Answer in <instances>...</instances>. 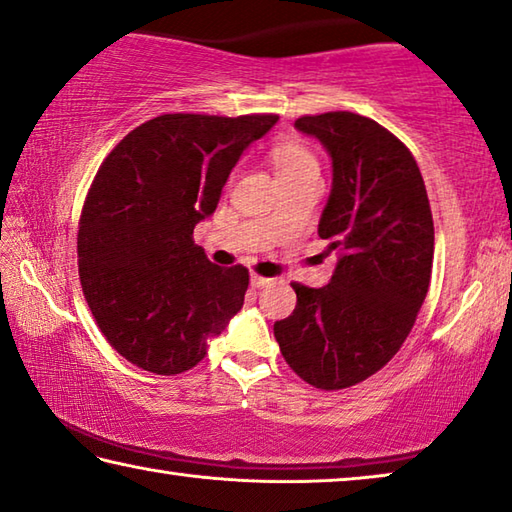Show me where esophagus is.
<instances>
[{"instance_id":"obj_1","label":"esophagus","mask_w":512,"mask_h":512,"mask_svg":"<svg viewBox=\"0 0 512 512\" xmlns=\"http://www.w3.org/2000/svg\"><path fill=\"white\" fill-rule=\"evenodd\" d=\"M269 278H264V275H257V273H253V275H250V285H253V287H266V285H269Z\"/></svg>"}]
</instances>
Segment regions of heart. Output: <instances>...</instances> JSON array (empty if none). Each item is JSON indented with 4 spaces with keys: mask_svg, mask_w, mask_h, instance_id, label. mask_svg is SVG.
Instances as JSON below:
<instances>
[{
    "mask_svg": "<svg viewBox=\"0 0 512 512\" xmlns=\"http://www.w3.org/2000/svg\"><path fill=\"white\" fill-rule=\"evenodd\" d=\"M271 164L280 184L296 180V177L319 173V159L303 141H282L271 150Z\"/></svg>",
    "mask_w": 512,
    "mask_h": 512,
    "instance_id": "obj_1",
    "label": "heart"
}]
</instances>
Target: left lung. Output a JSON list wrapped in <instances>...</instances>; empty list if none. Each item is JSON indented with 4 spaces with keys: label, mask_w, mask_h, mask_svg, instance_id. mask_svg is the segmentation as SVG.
<instances>
[{
    "label": "left lung",
    "mask_w": 512,
    "mask_h": 512,
    "mask_svg": "<svg viewBox=\"0 0 512 512\" xmlns=\"http://www.w3.org/2000/svg\"><path fill=\"white\" fill-rule=\"evenodd\" d=\"M294 125L332 159L319 237L337 266L326 287L291 285L296 310L273 332L289 367L330 392L383 369L410 335L431 285L433 214L412 152L376 120L328 111Z\"/></svg>",
    "instance_id": "1"
}]
</instances>
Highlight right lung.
Listing matches in <instances>:
<instances>
[{
	"instance_id": "obj_1",
	"label": "right lung",
	"mask_w": 512,
	"mask_h": 512,
	"mask_svg": "<svg viewBox=\"0 0 512 512\" xmlns=\"http://www.w3.org/2000/svg\"><path fill=\"white\" fill-rule=\"evenodd\" d=\"M275 123V113H166L132 129L97 170L79 218V280L127 362L159 376L189 371L241 310L248 269L209 262L193 227Z\"/></svg>"
}]
</instances>
